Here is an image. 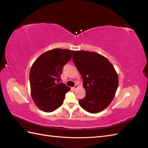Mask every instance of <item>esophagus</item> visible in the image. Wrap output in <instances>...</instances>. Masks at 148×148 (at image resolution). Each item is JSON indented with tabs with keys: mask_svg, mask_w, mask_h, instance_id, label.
Here are the masks:
<instances>
[{
	"mask_svg": "<svg viewBox=\"0 0 148 148\" xmlns=\"http://www.w3.org/2000/svg\"><path fill=\"white\" fill-rule=\"evenodd\" d=\"M77 88H78V84H76L75 85V86H74V87H73V89H76Z\"/></svg>",
	"mask_w": 148,
	"mask_h": 148,
	"instance_id": "esophagus-1",
	"label": "esophagus"
}]
</instances>
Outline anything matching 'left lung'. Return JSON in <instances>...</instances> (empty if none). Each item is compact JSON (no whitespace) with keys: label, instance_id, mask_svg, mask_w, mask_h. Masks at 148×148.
<instances>
[{"label":"left lung","instance_id":"left-lung-1","mask_svg":"<svg viewBox=\"0 0 148 148\" xmlns=\"http://www.w3.org/2000/svg\"><path fill=\"white\" fill-rule=\"evenodd\" d=\"M73 60L86 90V96L79 100V104L91 114L105 109L112 101L119 85L114 67L106 57L95 52L75 51Z\"/></svg>","mask_w":148,"mask_h":148}]
</instances>
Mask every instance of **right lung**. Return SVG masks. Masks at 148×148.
Listing matches in <instances>:
<instances>
[{
  "label": "right lung",
  "mask_w": 148,
  "mask_h": 148,
  "mask_svg": "<svg viewBox=\"0 0 148 148\" xmlns=\"http://www.w3.org/2000/svg\"><path fill=\"white\" fill-rule=\"evenodd\" d=\"M73 51L54 49L43 53L34 62L29 73L31 96L39 108L51 112L60 107L70 88L61 83L64 65Z\"/></svg>",
  "instance_id": "obj_1"
}]
</instances>
